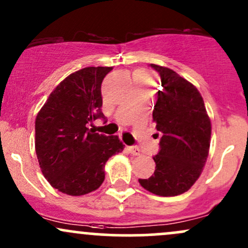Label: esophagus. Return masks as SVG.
<instances>
[{"label": "esophagus", "mask_w": 248, "mask_h": 248, "mask_svg": "<svg viewBox=\"0 0 248 248\" xmlns=\"http://www.w3.org/2000/svg\"><path fill=\"white\" fill-rule=\"evenodd\" d=\"M127 150H128V153H130L132 154V155H134V156H139L141 154V152H140V149H139V147H136V146H129V147H127Z\"/></svg>", "instance_id": "1"}]
</instances>
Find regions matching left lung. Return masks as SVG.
<instances>
[{"label": "left lung", "instance_id": "obj_1", "mask_svg": "<svg viewBox=\"0 0 248 248\" xmlns=\"http://www.w3.org/2000/svg\"><path fill=\"white\" fill-rule=\"evenodd\" d=\"M161 79L153 119L162 134L154 156L152 177L139 179L155 195L169 197L187 191L203 171L209 155L211 122L203 98L191 82L168 67L150 64Z\"/></svg>", "mask_w": 248, "mask_h": 248}]
</instances>
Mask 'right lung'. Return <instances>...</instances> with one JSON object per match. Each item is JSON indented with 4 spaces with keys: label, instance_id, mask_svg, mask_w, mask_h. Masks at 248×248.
<instances>
[{
    "label": "right lung",
    "instance_id": "add662e5",
    "mask_svg": "<svg viewBox=\"0 0 248 248\" xmlns=\"http://www.w3.org/2000/svg\"><path fill=\"white\" fill-rule=\"evenodd\" d=\"M113 67H85L62 80L37 114L35 148L43 175L70 196L94 191L105 179V163L124 150L118 136L93 132L105 120L101 84Z\"/></svg>",
    "mask_w": 248,
    "mask_h": 248
}]
</instances>
